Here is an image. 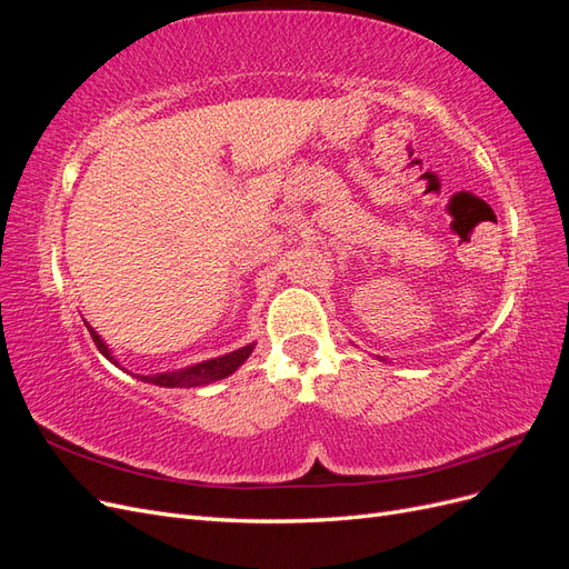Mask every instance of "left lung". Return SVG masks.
I'll return each mask as SVG.
<instances>
[{
    "mask_svg": "<svg viewBox=\"0 0 569 569\" xmlns=\"http://www.w3.org/2000/svg\"><path fill=\"white\" fill-rule=\"evenodd\" d=\"M382 360H385V358H382Z\"/></svg>",
    "mask_w": 569,
    "mask_h": 569,
    "instance_id": "left-lung-1",
    "label": "left lung"
}]
</instances>
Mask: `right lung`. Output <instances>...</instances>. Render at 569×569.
I'll return each mask as SVG.
<instances>
[{"mask_svg": "<svg viewBox=\"0 0 569 569\" xmlns=\"http://www.w3.org/2000/svg\"><path fill=\"white\" fill-rule=\"evenodd\" d=\"M84 325H88V330L97 343L99 353L104 356L107 360H111L113 366H118L120 370H126L123 366L118 363V358L113 356V351L109 349V343L101 339L94 327L84 320ZM256 349V343H247V347L237 349V351H230L226 356H218V358H211V360H201V363H194V366H187V368H180V370H168V372H153V375H132L137 377V380H142L147 385H157V387H168V389H192V387H206V385H213L218 380H226V377H230L239 366L244 363V360L251 356V351ZM128 372V370H126Z\"/></svg>", "mask_w": 569, "mask_h": 569, "instance_id": "1", "label": "right lung"}]
</instances>
